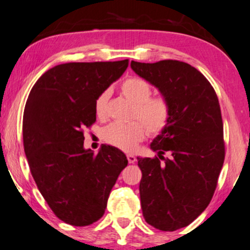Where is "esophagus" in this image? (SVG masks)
I'll use <instances>...</instances> for the list:
<instances>
[{
  "mask_svg": "<svg viewBox=\"0 0 250 250\" xmlns=\"http://www.w3.org/2000/svg\"><path fill=\"white\" fill-rule=\"evenodd\" d=\"M127 161H128V163H134V162L137 161V158H135L134 155L128 154V155H127Z\"/></svg>",
  "mask_w": 250,
  "mask_h": 250,
  "instance_id": "obj_1",
  "label": "esophagus"
}]
</instances>
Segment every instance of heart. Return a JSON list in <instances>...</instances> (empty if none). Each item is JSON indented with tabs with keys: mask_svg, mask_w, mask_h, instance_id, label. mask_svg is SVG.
Masks as SVG:
<instances>
[{
	"mask_svg": "<svg viewBox=\"0 0 250 250\" xmlns=\"http://www.w3.org/2000/svg\"><path fill=\"white\" fill-rule=\"evenodd\" d=\"M122 93L133 103L131 117L138 121L112 123L106 126L103 138L109 145L132 151L144 140L146 131L150 135L160 134L171 119V104L165 96H151V87L140 78H128L121 86ZM109 93L103 92L95 101V113L99 118L106 115Z\"/></svg>",
	"mask_w": 250,
	"mask_h": 250,
	"instance_id": "heart-1",
	"label": "heart"
}]
</instances>
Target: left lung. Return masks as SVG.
Wrapping results in <instances>:
<instances>
[{
	"label": "left lung",
	"mask_w": 250,
	"mask_h": 250,
	"mask_svg": "<svg viewBox=\"0 0 250 250\" xmlns=\"http://www.w3.org/2000/svg\"><path fill=\"white\" fill-rule=\"evenodd\" d=\"M171 104V119L151 142L154 158L138 157L140 199L149 225L176 231L189 225L211 201L225 158L218 97L206 77L185 62H131Z\"/></svg>",
	"instance_id": "1"
}]
</instances>
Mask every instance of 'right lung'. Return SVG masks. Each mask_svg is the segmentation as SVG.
Wrapping results in <instances>:
<instances>
[{"label": "right lung", "mask_w": 250, "mask_h": 250, "mask_svg": "<svg viewBox=\"0 0 250 250\" xmlns=\"http://www.w3.org/2000/svg\"><path fill=\"white\" fill-rule=\"evenodd\" d=\"M128 66L117 62L65 63L39 78L22 116V142L32 177L61 220L87 226L104 213L125 154L102 145L83 149V129L96 122L95 101Z\"/></svg>", "instance_id": "1"}]
</instances>
